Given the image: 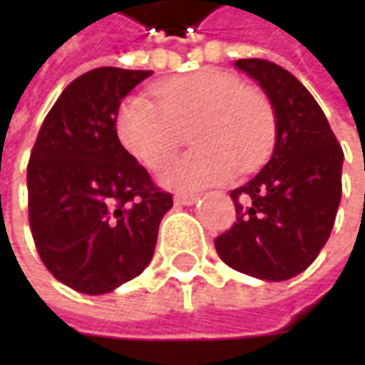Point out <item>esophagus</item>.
Wrapping results in <instances>:
<instances>
[{"instance_id":"34e87169","label":"esophagus","mask_w":365,"mask_h":365,"mask_svg":"<svg viewBox=\"0 0 365 365\" xmlns=\"http://www.w3.org/2000/svg\"><path fill=\"white\" fill-rule=\"evenodd\" d=\"M196 198H198V194H175L178 205H192V202H196Z\"/></svg>"}]
</instances>
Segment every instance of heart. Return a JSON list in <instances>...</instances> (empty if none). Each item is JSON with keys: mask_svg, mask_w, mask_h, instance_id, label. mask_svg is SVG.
Listing matches in <instances>:
<instances>
[{"mask_svg": "<svg viewBox=\"0 0 365 365\" xmlns=\"http://www.w3.org/2000/svg\"><path fill=\"white\" fill-rule=\"evenodd\" d=\"M156 101L135 95L118 111L115 130L122 145L148 169L165 167L185 139L196 145L160 175L167 187L194 192L228 182L262 165L277 137L270 99L217 69L160 82Z\"/></svg>", "mask_w": 365, "mask_h": 365, "instance_id": "heart-1", "label": "heart"}]
</instances>
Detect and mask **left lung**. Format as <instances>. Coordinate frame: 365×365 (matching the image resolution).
<instances>
[{"label":"left lung","mask_w":365,"mask_h":365,"mask_svg":"<svg viewBox=\"0 0 365 365\" xmlns=\"http://www.w3.org/2000/svg\"><path fill=\"white\" fill-rule=\"evenodd\" d=\"M235 65L268 95L277 139L264 169L230 192L237 222L215 239V250L239 272L285 281L307 270L329 239L344 154L319 103L287 69L262 58Z\"/></svg>","instance_id":"obj_1"}]
</instances>
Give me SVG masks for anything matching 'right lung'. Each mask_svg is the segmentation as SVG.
Wrapping results in <instances>:
<instances>
[{"instance_id":"obj_1","label":"right lung","mask_w":365,"mask_h":365,"mask_svg":"<svg viewBox=\"0 0 365 365\" xmlns=\"http://www.w3.org/2000/svg\"><path fill=\"white\" fill-rule=\"evenodd\" d=\"M152 71L99 67L76 78L48 111L27 165L29 226L43 266L97 296L141 274L173 196L122 148V99Z\"/></svg>"}]
</instances>
